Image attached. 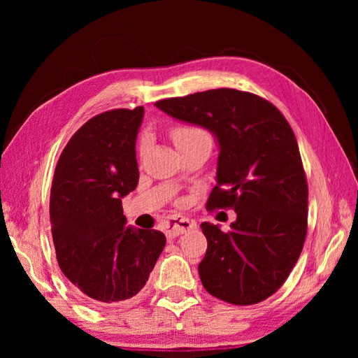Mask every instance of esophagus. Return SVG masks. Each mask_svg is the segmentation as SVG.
Segmentation results:
<instances>
[{"mask_svg":"<svg viewBox=\"0 0 358 358\" xmlns=\"http://www.w3.org/2000/svg\"><path fill=\"white\" fill-rule=\"evenodd\" d=\"M194 227H196V222L192 220H187L185 216H172L164 222V232L167 238L178 237V235L185 234Z\"/></svg>","mask_w":358,"mask_h":358,"instance_id":"34e87169","label":"esophagus"}]
</instances>
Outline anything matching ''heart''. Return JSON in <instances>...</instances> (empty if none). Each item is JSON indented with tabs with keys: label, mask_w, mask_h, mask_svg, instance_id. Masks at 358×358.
Returning a JSON list of instances; mask_svg holds the SVG:
<instances>
[{
	"label": "heart",
	"mask_w": 358,
	"mask_h": 358,
	"mask_svg": "<svg viewBox=\"0 0 358 358\" xmlns=\"http://www.w3.org/2000/svg\"><path fill=\"white\" fill-rule=\"evenodd\" d=\"M171 136L173 138V143L177 145L178 150L186 148V147H189V145L199 143V142H211L210 134L202 128V126L191 124V123L173 126L171 131ZM147 145H148V138L142 137L141 143H138V151H141V155L145 150H147Z\"/></svg>",
	"instance_id": "obj_1"
}]
</instances>
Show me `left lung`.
I'll return each instance as SVG.
<instances>
[{"mask_svg": "<svg viewBox=\"0 0 358 358\" xmlns=\"http://www.w3.org/2000/svg\"><path fill=\"white\" fill-rule=\"evenodd\" d=\"M220 142L216 186L207 208H232L229 232L202 222L208 241L199 264L207 292L254 305L280 289L300 257L308 230V183L292 128L257 94L217 88L156 102Z\"/></svg>", "mask_w": 358, "mask_h": 358, "instance_id": "1", "label": "left lung"}]
</instances>
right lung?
<instances>
[{"label": "right lung", "mask_w": 358, "mask_h": 358, "mask_svg": "<svg viewBox=\"0 0 358 358\" xmlns=\"http://www.w3.org/2000/svg\"><path fill=\"white\" fill-rule=\"evenodd\" d=\"M143 107L88 120L66 145L50 191L58 265L90 305L134 296L166 246L159 230L124 227L121 199L136 189V138Z\"/></svg>", "instance_id": "obj_1"}]
</instances>
